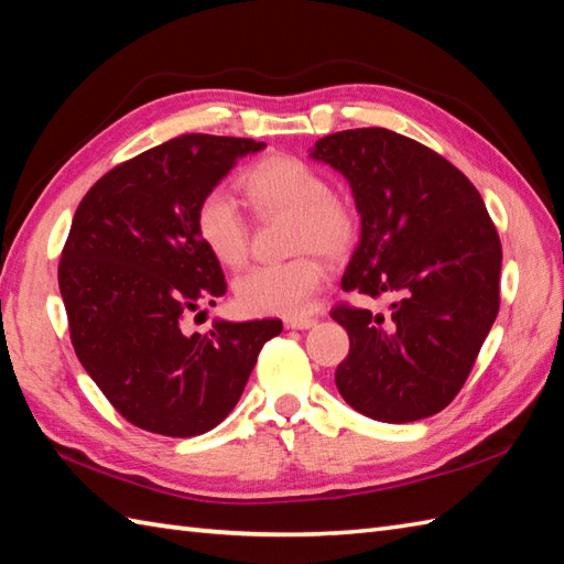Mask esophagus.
Wrapping results in <instances>:
<instances>
[{"mask_svg":"<svg viewBox=\"0 0 564 564\" xmlns=\"http://www.w3.org/2000/svg\"><path fill=\"white\" fill-rule=\"evenodd\" d=\"M314 324H317V322H314V319H307V317L285 319V329H297V332H305V329H312Z\"/></svg>","mask_w":564,"mask_h":564,"instance_id":"esophagus-1","label":"esophagus"}]
</instances>
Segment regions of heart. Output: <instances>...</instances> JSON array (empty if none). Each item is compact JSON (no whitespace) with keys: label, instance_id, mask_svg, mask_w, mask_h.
<instances>
[{"label":"heart","instance_id":"heart-1","mask_svg":"<svg viewBox=\"0 0 564 564\" xmlns=\"http://www.w3.org/2000/svg\"><path fill=\"white\" fill-rule=\"evenodd\" d=\"M242 187L257 212H293V247L304 252L288 261L257 264L235 281V297L247 314L305 317L326 281V267L314 252L341 254L356 240V212L329 189L322 170L295 155H271L250 167ZM196 235L223 267H242L250 254V226L240 202L226 187L208 189L194 214Z\"/></svg>","mask_w":564,"mask_h":564}]
</instances>
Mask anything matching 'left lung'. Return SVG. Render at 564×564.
Returning a JSON list of instances; mask_svg holds the SVG:
<instances>
[{
    "label": "left lung",
    "instance_id": "obj_1",
    "mask_svg": "<svg viewBox=\"0 0 564 564\" xmlns=\"http://www.w3.org/2000/svg\"><path fill=\"white\" fill-rule=\"evenodd\" d=\"M360 214L344 291L394 293L389 314L336 307L350 338L336 387L350 409L413 423L459 394L500 310L502 245L478 189L440 153L382 127L314 143Z\"/></svg>",
    "mask_w": 564,
    "mask_h": 564
}]
</instances>
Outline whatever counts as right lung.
Here are the masks:
<instances>
[{"mask_svg":"<svg viewBox=\"0 0 564 564\" xmlns=\"http://www.w3.org/2000/svg\"><path fill=\"white\" fill-rule=\"evenodd\" d=\"M264 141L182 134L112 167L78 204L59 293L84 370L129 423L167 437L214 430L240 401L279 319L182 326L226 293L196 235L202 196Z\"/></svg>","mask_w":564,"mask_h":564,"instance_id":"right-lung-1","label":"right lung"}]
</instances>
